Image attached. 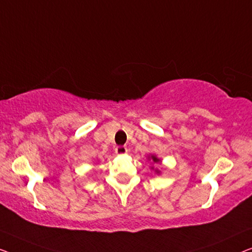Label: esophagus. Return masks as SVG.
Returning a JSON list of instances; mask_svg holds the SVG:
<instances>
[{"mask_svg": "<svg viewBox=\"0 0 252 252\" xmlns=\"http://www.w3.org/2000/svg\"><path fill=\"white\" fill-rule=\"evenodd\" d=\"M115 153L118 155H125L127 153V148L126 146H118L115 148Z\"/></svg>", "mask_w": 252, "mask_h": 252, "instance_id": "34e87169", "label": "esophagus"}]
</instances>
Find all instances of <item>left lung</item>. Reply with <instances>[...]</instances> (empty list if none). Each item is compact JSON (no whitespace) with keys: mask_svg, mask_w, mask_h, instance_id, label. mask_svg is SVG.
<instances>
[{"mask_svg":"<svg viewBox=\"0 0 252 252\" xmlns=\"http://www.w3.org/2000/svg\"><path fill=\"white\" fill-rule=\"evenodd\" d=\"M152 158H153V162H155V163H158V161H160V160H158V158H157L155 157H152Z\"/></svg>","mask_w":252,"mask_h":252,"instance_id":"1","label":"left lung"}]
</instances>
